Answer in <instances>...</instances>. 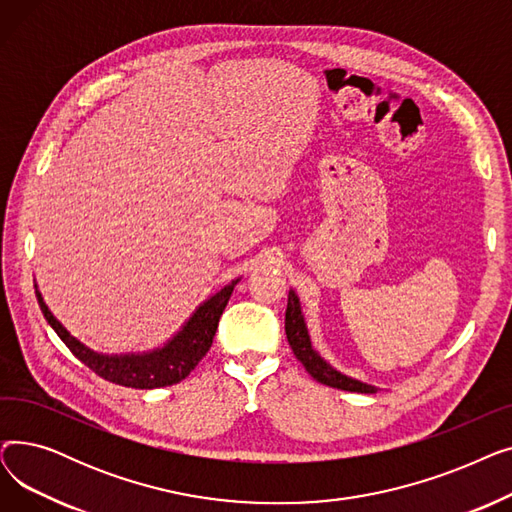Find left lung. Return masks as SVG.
I'll use <instances>...</instances> for the list:
<instances>
[{"label":"left lung","mask_w":512,"mask_h":512,"mask_svg":"<svg viewBox=\"0 0 512 512\" xmlns=\"http://www.w3.org/2000/svg\"><path fill=\"white\" fill-rule=\"evenodd\" d=\"M284 328H286V338L292 348L294 357H297L303 367L311 373V378L317 380L319 384H326L330 388L346 390V392H361V394H373L378 392V388L365 384L361 380L351 378V375H344L338 369H334L324 357H321L313 344L311 336L305 324V315L301 309V301L297 297V292L290 290L288 292V305H286V319H284Z\"/></svg>","instance_id":"left-lung-1"}]
</instances>
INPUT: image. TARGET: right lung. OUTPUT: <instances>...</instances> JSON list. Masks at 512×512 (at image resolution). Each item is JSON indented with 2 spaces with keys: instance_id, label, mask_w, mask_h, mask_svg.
<instances>
[{
  "instance_id": "add662e5",
  "label": "right lung",
  "mask_w": 512,
  "mask_h": 512,
  "mask_svg": "<svg viewBox=\"0 0 512 512\" xmlns=\"http://www.w3.org/2000/svg\"><path fill=\"white\" fill-rule=\"evenodd\" d=\"M240 278L226 284L220 292L203 301L195 313L184 321V326L164 344L153 351L145 353H126V355H105L97 353L93 348L85 346L78 338H74L60 321L49 311L39 292L37 284V301L47 319V324L56 330L62 342L70 348L72 355L83 361L89 369H93L99 378L120 384L126 388L153 390L182 382L191 373L199 361L207 355L213 342L215 330H218L220 317L230 301V294Z\"/></svg>"
}]
</instances>
